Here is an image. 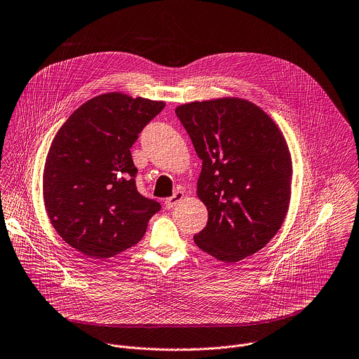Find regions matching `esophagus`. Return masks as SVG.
Instances as JSON below:
<instances>
[{
	"label": "esophagus",
	"instance_id": "34e87169",
	"mask_svg": "<svg viewBox=\"0 0 359 359\" xmlns=\"http://www.w3.org/2000/svg\"><path fill=\"white\" fill-rule=\"evenodd\" d=\"M183 197H184V194H183L182 191H176L172 197H169V198L165 200V207H166V208H173L179 201H182Z\"/></svg>",
	"mask_w": 359,
	"mask_h": 359
}]
</instances>
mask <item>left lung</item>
<instances>
[{"mask_svg": "<svg viewBox=\"0 0 359 359\" xmlns=\"http://www.w3.org/2000/svg\"><path fill=\"white\" fill-rule=\"evenodd\" d=\"M203 161L197 196L208 210L196 245L225 263L263 249L290 207L292 162L273 118L245 99L224 97L176 107Z\"/></svg>", "mask_w": 359, "mask_h": 359, "instance_id": "left-lung-1", "label": "left lung"}]
</instances>
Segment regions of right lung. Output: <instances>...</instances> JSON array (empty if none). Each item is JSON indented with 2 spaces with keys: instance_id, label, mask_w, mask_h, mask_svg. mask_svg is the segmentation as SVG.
Masks as SVG:
<instances>
[{
  "instance_id": "1",
  "label": "right lung",
  "mask_w": 359,
  "mask_h": 359,
  "mask_svg": "<svg viewBox=\"0 0 359 359\" xmlns=\"http://www.w3.org/2000/svg\"><path fill=\"white\" fill-rule=\"evenodd\" d=\"M163 102L111 92L79 106L55 134L43 173L57 233L92 259L137 245L161 204L138 193L130 148Z\"/></svg>"
}]
</instances>
